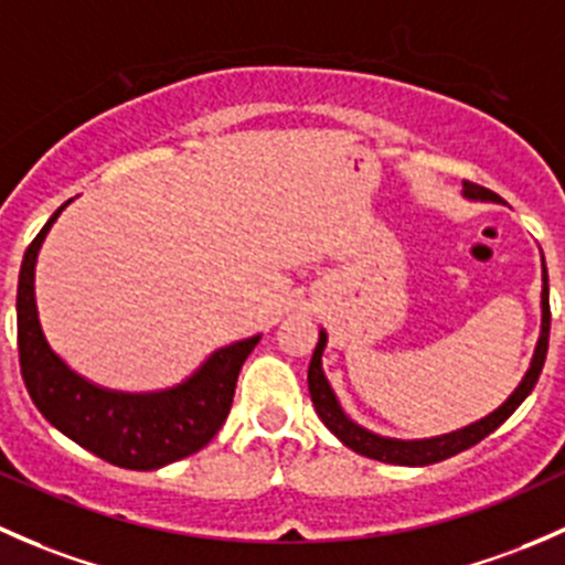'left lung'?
I'll return each instance as SVG.
<instances>
[{
  "label": "left lung",
  "mask_w": 565,
  "mask_h": 565,
  "mask_svg": "<svg viewBox=\"0 0 565 565\" xmlns=\"http://www.w3.org/2000/svg\"><path fill=\"white\" fill-rule=\"evenodd\" d=\"M465 198H473V201H498L495 193H490L487 188H479L473 182H462ZM544 266V264H542ZM546 345H550V285H546V266H544V285H542V334H539L536 351H533L531 367H527L525 377L520 381V386L511 392V397L505 399L500 408H495L490 416L479 418V422L468 424V427L455 429V433L435 435V438L424 440H399V438H386V435H375L370 429H364L362 424H356L353 418L345 416L340 399H337L334 388L329 386L323 375V348H326V331L318 337L316 353L310 359V370H307V386H310L312 405H316V413L321 416V422L348 449H353L356 455L377 459V462L388 465H411V468H418V465H433L440 462V459H449L459 455V451L470 449L479 440H484L487 435L495 433L500 424L511 416L522 405V399L533 392L539 375H542L544 359H546Z\"/></svg>",
  "instance_id": "obj_1"
}]
</instances>
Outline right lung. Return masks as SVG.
Instances as JSON below:
<instances>
[{
  "label": "right lung",
  "instance_id": "obj_1",
  "mask_svg": "<svg viewBox=\"0 0 565 565\" xmlns=\"http://www.w3.org/2000/svg\"><path fill=\"white\" fill-rule=\"evenodd\" d=\"M67 203L51 214L21 260L15 318L29 397L62 435L119 468L157 470L195 455L228 418L236 377L260 334L220 348L188 381L162 392H114L81 377L51 351L34 301L38 253Z\"/></svg>",
  "mask_w": 565,
  "mask_h": 565
}]
</instances>
